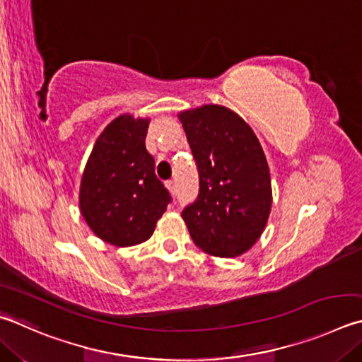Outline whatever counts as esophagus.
Segmentation results:
<instances>
[{"label":"esophagus","instance_id":"34e87169","mask_svg":"<svg viewBox=\"0 0 362 362\" xmlns=\"http://www.w3.org/2000/svg\"><path fill=\"white\" fill-rule=\"evenodd\" d=\"M164 185H166L168 192H169L170 194H174V193H175V183H174V180H168V182H164Z\"/></svg>","mask_w":362,"mask_h":362}]
</instances>
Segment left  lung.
Masks as SVG:
<instances>
[{
	"instance_id": "8db88e82",
	"label": "left lung",
	"mask_w": 362,
	"mask_h": 362,
	"mask_svg": "<svg viewBox=\"0 0 362 362\" xmlns=\"http://www.w3.org/2000/svg\"><path fill=\"white\" fill-rule=\"evenodd\" d=\"M199 170L198 201L182 212L202 252L235 258L261 238L272 209L271 170L252 127L220 104L180 110Z\"/></svg>"
}]
</instances>
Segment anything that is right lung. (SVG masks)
<instances>
[{"instance_id": "obj_1", "label": "right lung", "mask_w": 362, "mask_h": 362, "mask_svg": "<svg viewBox=\"0 0 362 362\" xmlns=\"http://www.w3.org/2000/svg\"><path fill=\"white\" fill-rule=\"evenodd\" d=\"M150 117L122 114L98 136L85 164L78 209L98 238L131 247L152 238L170 196L146 148Z\"/></svg>"}]
</instances>
